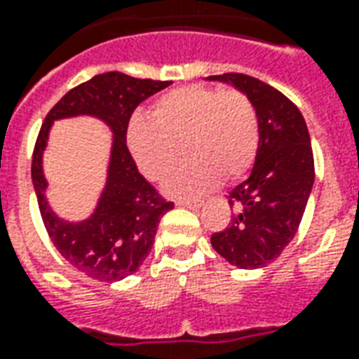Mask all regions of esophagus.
Returning <instances> with one entry per match:
<instances>
[{
	"instance_id": "34e87169",
	"label": "esophagus",
	"mask_w": 359,
	"mask_h": 359,
	"mask_svg": "<svg viewBox=\"0 0 359 359\" xmlns=\"http://www.w3.org/2000/svg\"><path fill=\"white\" fill-rule=\"evenodd\" d=\"M201 201H176V206H185V208H198Z\"/></svg>"
}]
</instances>
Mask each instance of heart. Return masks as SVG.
Masks as SVG:
<instances>
[{"instance_id":"obj_1","label":"heart","mask_w":359,"mask_h":359,"mask_svg":"<svg viewBox=\"0 0 359 359\" xmlns=\"http://www.w3.org/2000/svg\"><path fill=\"white\" fill-rule=\"evenodd\" d=\"M126 142L132 157L153 182H161L185 155L189 157L166 182L172 196L201 195L225 180L244 176L259 147V118L246 94L231 88H176L155 102L153 115H134Z\"/></svg>"}]
</instances>
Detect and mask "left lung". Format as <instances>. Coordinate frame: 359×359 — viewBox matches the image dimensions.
I'll return each instance as SVG.
<instances>
[{"instance_id": "obj_1", "label": "left lung", "mask_w": 359, "mask_h": 359, "mask_svg": "<svg viewBox=\"0 0 359 359\" xmlns=\"http://www.w3.org/2000/svg\"><path fill=\"white\" fill-rule=\"evenodd\" d=\"M252 100L259 118V147L252 174L229 193L238 208L212 246L238 269H259L284 252L303 219L314 185V157L303 115L284 94L244 74L212 75Z\"/></svg>"}]
</instances>
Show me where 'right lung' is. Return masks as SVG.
Here are the masks:
<instances>
[{
  "mask_svg": "<svg viewBox=\"0 0 359 359\" xmlns=\"http://www.w3.org/2000/svg\"><path fill=\"white\" fill-rule=\"evenodd\" d=\"M172 81L136 79L121 72L94 75L72 88L45 117L32 157V182L50 241L77 271L100 282L130 276L153 248L158 223L174 202H166L138 172L126 147V130L134 109ZM90 114L102 118L114 132L107 187L93 215L83 222L58 218L44 198L42 151L50 125L58 118Z\"/></svg>",
  "mask_w": 359,
  "mask_h": 359,
  "instance_id": "right-lung-1",
  "label": "right lung"
}]
</instances>
